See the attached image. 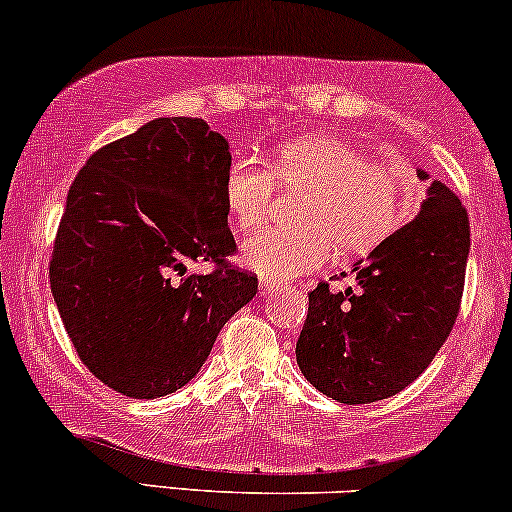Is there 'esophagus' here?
Listing matches in <instances>:
<instances>
[{
	"mask_svg": "<svg viewBox=\"0 0 512 512\" xmlns=\"http://www.w3.org/2000/svg\"><path fill=\"white\" fill-rule=\"evenodd\" d=\"M274 293H279V286H274V283H269V281H262L260 295H264V298H267V295H274Z\"/></svg>",
	"mask_w": 512,
	"mask_h": 512,
	"instance_id": "34e87169",
	"label": "esophagus"
}]
</instances>
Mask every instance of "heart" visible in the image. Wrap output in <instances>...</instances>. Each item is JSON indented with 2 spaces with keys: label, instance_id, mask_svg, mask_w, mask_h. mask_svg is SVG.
Masks as SVG:
<instances>
[{
  "label": "heart",
  "instance_id": "obj_1",
  "mask_svg": "<svg viewBox=\"0 0 512 512\" xmlns=\"http://www.w3.org/2000/svg\"><path fill=\"white\" fill-rule=\"evenodd\" d=\"M276 183L310 190L298 221L307 229H267L243 243V262L264 281H288L315 272L331 245L365 252L400 224L405 181L393 166L329 135L291 140L276 152L272 171L252 159H236L224 178V197L240 229H260L274 207Z\"/></svg>",
  "mask_w": 512,
  "mask_h": 512
}]
</instances>
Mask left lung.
I'll return each mask as SVG.
<instances>
[{
  "mask_svg": "<svg viewBox=\"0 0 512 512\" xmlns=\"http://www.w3.org/2000/svg\"><path fill=\"white\" fill-rule=\"evenodd\" d=\"M427 181V171H417ZM470 219L458 195L432 181L417 217L353 264L357 288L319 283L298 343L300 372L346 405L396 396L446 343L465 286Z\"/></svg>",
  "mask_w": 512,
  "mask_h": 512,
  "instance_id": "1",
  "label": "left lung"
}]
</instances>
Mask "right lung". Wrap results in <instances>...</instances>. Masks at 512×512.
Returning <instances> with one entry per match:
<instances>
[{"instance_id": "right-lung-1", "label": "right lung", "mask_w": 512, "mask_h": 512, "mask_svg": "<svg viewBox=\"0 0 512 512\" xmlns=\"http://www.w3.org/2000/svg\"><path fill=\"white\" fill-rule=\"evenodd\" d=\"M229 140L202 119L166 116L97 150L66 195L49 286L73 348L131 398L186 386L221 326L257 293L233 267L224 178ZM212 261L209 275L187 264Z\"/></svg>"}]
</instances>
